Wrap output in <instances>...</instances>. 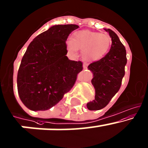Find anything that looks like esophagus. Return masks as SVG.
I'll list each match as a JSON object with an SVG mask.
<instances>
[{
    "instance_id": "obj_1",
    "label": "esophagus",
    "mask_w": 148,
    "mask_h": 148,
    "mask_svg": "<svg viewBox=\"0 0 148 148\" xmlns=\"http://www.w3.org/2000/svg\"><path fill=\"white\" fill-rule=\"evenodd\" d=\"M87 66H88V65H87L86 64H83V69H86Z\"/></svg>"
}]
</instances>
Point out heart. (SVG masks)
<instances>
[{
  "mask_svg": "<svg viewBox=\"0 0 148 148\" xmlns=\"http://www.w3.org/2000/svg\"><path fill=\"white\" fill-rule=\"evenodd\" d=\"M111 38L106 33H99L88 30L76 32L67 42L68 49L76 53L77 49L82 50L85 61L95 62L101 60L109 50Z\"/></svg>",
  "mask_w": 148,
  "mask_h": 148,
  "instance_id": "1",
  "label": "heart"
}]
</instances>
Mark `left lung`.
<instances>
[{
    "instance_id": "obj_1",
    "label": "left lung",
    "mask_w": 148,
    "mask_h": 148,
    "mask_svg": "<svg viewBox=\"0 0 148 148\" xmlns=\"http://www.w3.org/2000/svg\"><path fill=\"white\" fill-rule=\"evenodd\" d=\"M109 33L112 44L110 51L101 60L88 65L93 73L91 84L95 88V99L86 104L90 111L102 109L108 105L119 91L125 75L127 63L126 50L118 35L110 29H104Z\"/></svg>"
}]
</instances>
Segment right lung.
Returning a JSON list of instances; mask_svg holds the SVG:
<instances>
[{
  "label": "right lung",
  "instance_id": "right-lung-1",
  "mask_svg": "<svg viewBox=\"0 0 148 148\" xmlns=\"http://www.w3.org/2000/svg\"><path fill=\"white\" fill-rule=\"evenodd\" d=\"M77 28V25H53L29 45L17 77L20 99L27 108L49 109L74 86L82 62L68 59L66 41Z\"/></svg>",
  "mask_w": 148,
  "mask_h": 148
}]
</instances>
